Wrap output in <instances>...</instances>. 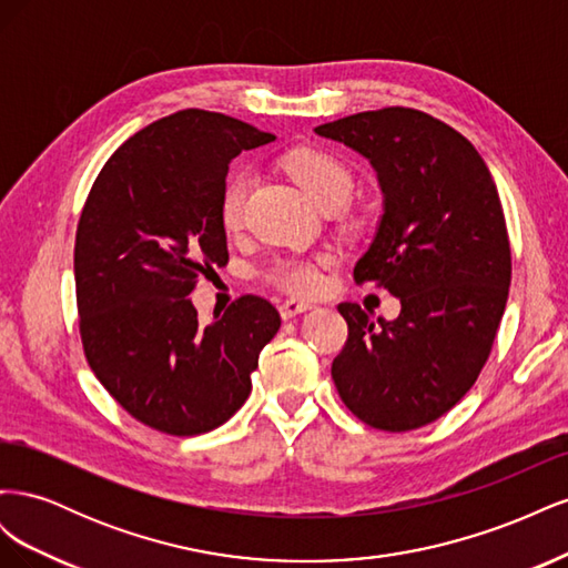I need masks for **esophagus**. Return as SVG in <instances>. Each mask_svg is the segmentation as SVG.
Masks as SVG:
<instances>
[{
    "label": "esophagus",
    "instance_id": "obj_1",
    "mask_svg": "<svg viewBox=\"0 0 568 568\" xmlns=\"http://www.w3.org/2000/svg\"><path fill=\"white\" fill-rule=\"evenodd\" d=\"M311 307H313L311 303H303V301L291 298V301H284L280 305V315H282V320H291V317H296L301 313H307V311H311Z\"/></svg>",
    "mask_w": 568,
    "mask_h": 568
}]
</instances>
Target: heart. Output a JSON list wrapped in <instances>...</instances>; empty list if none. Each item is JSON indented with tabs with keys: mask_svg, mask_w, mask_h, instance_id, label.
Returning <instances> with one entry per match:
<instances>
[{
	"mask_svg": "<svg viewBox=\"0 0 568 568\" xmlns=\"http://www.w3.org/2000/svg\"><path fill=\"white\" fill-rule=\"evenodd\" d=\"M282 163L286 168V173L303 186V192L311 196L320 209H326V205L334 203H348L353 194V173L332 151H324L317 146H298L291 149ZM251 186L253 175L246 168L234 170L225 180V184H222L220 222L225 230L242 227ZM329 265V253H320L313 257H280V261L265 272V277L274 286H280L294 296H315L324 284L322 270Z\"/></svg>",
	"mask_w": 568,
	"mask_h": 568,
	"instance_id": "obj_1",
	"label": "heart"
}]
</instances>
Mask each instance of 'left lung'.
I'll return each instance as SVG.
<instances>
[{
  "instance_id": "obj_1",
  "label": "left lung",
  "mask_w": 568,
  "mask_h": 568,
  "mask_svg": "<svg viewBox=\"0 0 568 568\" xmlns=\"http://www.w3.org/2000/svg\"><path fill=\"white\" fill-rule=\"evenodd\" d=\"M376 170L384 215L353 277L400 298L393 322L341 303L348 341L332 379L357 419L412 432L453 409L484 369L500 326L511 251L486 161L434 115L390 106L315 128Z\"/></svg>"
}]
</instances>
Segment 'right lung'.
Wrapping results in <instances>:
<instances>
[{
	"label": "right lung",
	"mask_w": 568,
	"mask_h": 568,
	"mask_svg": "<svg viewBox=\"0 0 568 568\" xmlns=\"http://www.w3.org/2000/svg\"><path fill=\"white\" fill-rule=\"evenodd\" d=\"M274 134L186 109L132 134L101 168L78 222L75 296L84 357L118 405L156 432L199 436L251 393L282 317L261 296L201 324L199 274L227 263L220 194L234 156Z\"/></svg>",
	"instance_id": "add662e5"
}]
</instances>
